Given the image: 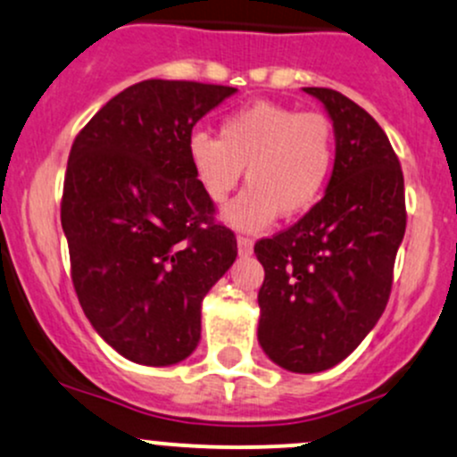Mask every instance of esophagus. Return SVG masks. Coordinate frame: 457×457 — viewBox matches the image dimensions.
I'll return each instance as SVG.
<instances>
[{
	"instance_id": "esophagus-1",
	"label": "esophagus",
	"mask_w": 457,
	"mask_h": 457,
	"mask_svg": "<svg viewBox=\"0 0 457 457\" xmlns=\"http://www.w3.org/2000/svg\"><path fill=\"white\" fill-rule=\"evenodd\" d=\"M253 246H254V239L253 237H246V235H239V237H237L239 254H250V253H253Z\"/></svg>"
}]
</instances>
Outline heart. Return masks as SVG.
I'll use <instances>...</instances> for the list:
<instances>
[{
    "label": "heart",
    "mask_w": 457,
    "mask_h": 457,
    "mask_svg": "<svg viewBox=\"0 0 457 457\" xmlns=\"http://www.w3.org/2000/svg\"><path fill=\"white\" fill-rule=\"evenodd\" d=\"M187 156L200 189L215 204L228 198L246 168L248 187L224 215L233 227L257 230L277 213L296 218L322 198L336 170L337 135L322 112L253 102L224 117L220 137L191 132Z\"/></svg>",
    "instance_id": "obj_1"
}]
</instances>
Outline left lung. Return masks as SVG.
<instances>
[{"mask_svg": "<svg viewBox=\"0 0 457 457\" xmlns=\"http://www.w3.org/2000/svg\"><path fill=\"white\" fill-rule=\"evenodd\" d=\"M331 115L337 161L318 204L254 244L266 270L259 345L292 372L351 355L381 318L405 235L403 171L386 132L340 91L307 87Z\"/></svg>", "mask_w": 457, "mask_h": 457, "instance_id": "8db88e82", "label": "left lung"}]
</instances>
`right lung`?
<instances>
[{"label": "right lung", "mask_w": 457, "mask_h": 457, "mask_svg": "<svg viewBox=\"0 0 457 457\" xmlns=\"http://www.w3.org/2000/svg\"><path fill=\"white\" fill-rule=\"evenodd\" d=\"M235 91L137 82L73 139L61 200L71 283L93 328L137 364L191 355L203 298L237 257L187 156L195 121Z\"/></svg>", "instance_id": "1"}]
</instances>
